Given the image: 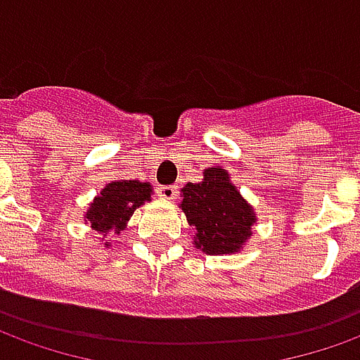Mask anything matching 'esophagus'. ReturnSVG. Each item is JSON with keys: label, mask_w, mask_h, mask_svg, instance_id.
Returning a JSON list of instances; mask_svg holds the SVG:
<instances>
[{"label": "esophagus", "mask_w": 360, "mask_h": 360, "mask_svg": "<svg viewBox=\"0 0 360 360\" xmlns=\"http://www.w3.org/2000/svg\"><path fill=\"white\" fill-rule=\"evenodd\" d=\"M156 194L160 195L162 200H174L176 195H178V188L176 186H158Z\"/></svg>", "instance_id": "1"}]
</instances>
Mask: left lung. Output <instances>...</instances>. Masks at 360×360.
<instances>
[{
    "label": "left lung",
    "instance_id": "1",
    "mask_svg": "<svg viewBox=\"0 0 360 360\" xmlns=\"http://www.w3.org/2000/svg\"><path fill=\"white\" fill-rule=\"evenodd\" d=\"M180 207L194 229V245L207 255H231L251 237L257 215L231 184L229 172L205 168L202 182L182 188Z\"/></svg>",
    "mask_w": 360,
    "mask_h": 360
}]
</instances>
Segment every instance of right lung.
<instances>
[{
    "label": "right lung",
    "instance_id": "1",
    "mask_svg": "<svg viewBox=\"0 0 360 360\" xmlns=\"http://www.w3.org/2000/svg\"><path fill=\"white\" fill-rule=\"evenodd\" d=\"M153 188L139 180H115L109 182L86 212V221L100 235H109L125 229L129 217L139 205L150 202Z\"/></svg>",
    "mask_w": 360,
    "mask_h": 360
}]
</instances>
